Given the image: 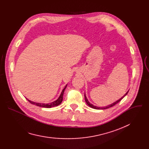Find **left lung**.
I'll return each instance as SVG.
<instances>
[{
    "mask_svg": "<svg viewBox=\"0 0 149 149\" xmlns=\"http://www.w3.org/2000/svg\"><path fill=\"white\" fill-rule=\"evenodd\" d=\"M128 92L129 91H127V93H126V94L123 97H121L120 99H119L118 100H117V101H116L115 102H114V103H113V104H110V105H107V106H106V107H97V106H95V105H93V104H91L89 101H88V100H87V97H86V94H84V96H85V100H86V103L90 106V107H91V108H93V109H98V110H102V109H109V108H110V107H113V106H114V105H115L116 104H117L118 102H120L127 94V93H128Z\"/></svg>",
    "mask_w": 149,
    "mask_h": 149,
    "instance_id": "1",
    "label": "left lung"
}]
</instances>
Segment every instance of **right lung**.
Instances as JSON below:
<instances>
[{"label": "right lung", "instance_id": "add662e5", "mask_svg": "<svg viewBox=\"0 0 149 149\" xmlns=\"http://www.w3.org/2000/svg\"><path fill=\"white\" fill-rule=\"evenodd\" d=\"M67 86H67H65V88L63 89V90H62V93H61L60 96L59 97V98H58L56 101H54V102H51V103H48V104L38 103V102H33V101H30V100H29L27 99V98H26V99L28 100V101H29L30 103H31V104H34V105H37V106H39V107H44V108H51V107H55V106H57V105H59V104L62 102V100H63V93H64V91H65V90Z\"/></svg>", "mask_w": 149, "mask_h": 149}]
</instances>
